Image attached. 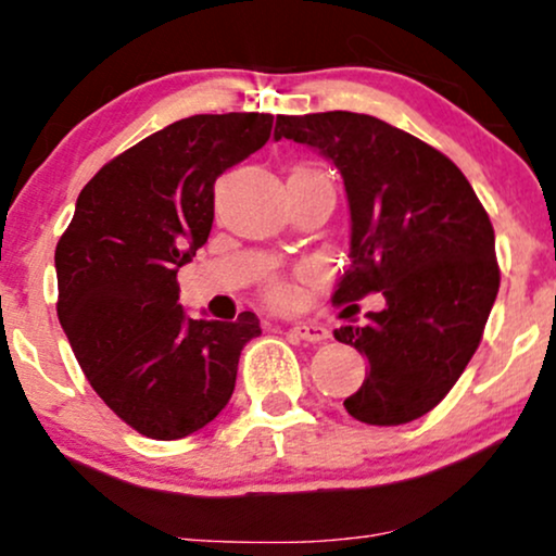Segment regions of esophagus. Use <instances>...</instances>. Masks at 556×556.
Returning a JSON list of instances; mask_svg holds the SVG:
<instances>
[{"mask_svg":"<svg viewBox=\"0 0 556 556\" xmlns=\"http://www.w3.org/2000/svg\"><path fill=\"white\" fill-rule=\"evenodd\" d=\"M298 339H305V342H324V339L331 337V331L326 326L316 324V320H303V324H295L290 329Z\"/></svg>","mask_w":556,"mask_h":556,"instance_id":"esophagus-1","label":"esophagus"}]
</instances>
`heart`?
Segmentation results:
<instances>
[{"label":"heart","instance_id":"heart-1","mask_svg":"<svg viewBox=\"0 0 556 556\" xmlns=\"http://www.w3.org/2000/svg\"><path fill=\"white\" fill-rule=\"evenodd\" d=\"M271 298L277 300V303H282V300L290 298V292H287V287H282V285H274L271 287Z\"/></svg>","mask_w":556,"mask_h":556}]
</instances>
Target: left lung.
Returning <instances> with one entry per match:
<instances>
[{
    "label": "left lung",
    "instance_id": "left-lung-1",
    "mask_svg": "<svg viewBox=\"0 0 556 556\" xmlns=\"http://www.w3.org/2000/svg\"><path fill=\"white\" fill-rule=\"evenodd\" d=\"M282 137L344 178L352 264L333 303L386 298L367 324L333 331L370 365L344 409L365 425L412 422L445 399L481 342L500 290L490 217L456 163L376 116H277Z\"/></svg>",
    "mask_w": 556,
    "mask_h": 556
}]
</instances>
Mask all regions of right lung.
I'll use <instances>...</instances> for the list:
<instances>
[{
    "label": "right lung",
    "instance_id": "add662e5",
    "mask_svg": "<svg viewBox=\"0 0 556 556\" xmlns=\"http://www.w3.org/2000/svg\"><path fill=\"white\" fill-rule=\"evenodd\" d=\"M271 113L189 116L103 165L56 245L59 324L96 393L152 440L202 430L232 396L256 313L189 318L178 269L214 219V180L266 144Z\"/></svg>",
    "mask_w": 556,
    "mask_h": 556
}]
</instances>
